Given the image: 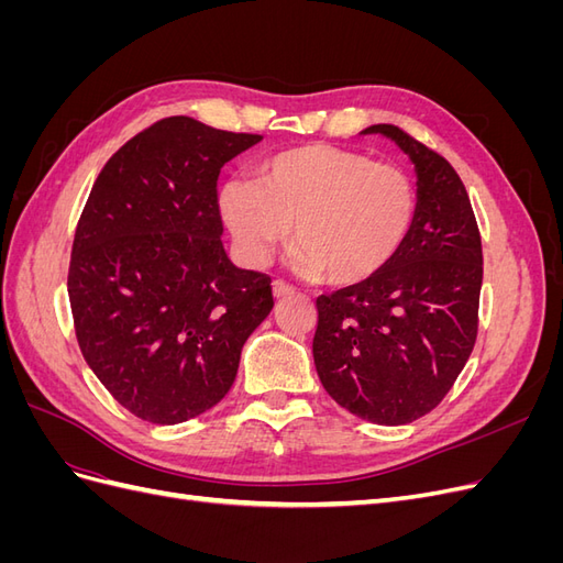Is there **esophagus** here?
<instances>
[{
  "label": "esophagus",
  "mask_w": 563,
  "mask_h": 563,
  "mask_svg": "<svg viewBox=\"0 0 563 563\" xmlns=\"http://www.w3.org/2000/svg\"><path fill=\"white\" fill-rule=\"evenodd\" d=\"M272 294H275V298H288V296L296 294V288L291 284L277 279L275 284H272Z\"/></svg>",
  "instance_id": "1"
}]
</instances>
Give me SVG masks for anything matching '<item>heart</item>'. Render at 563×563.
<instances>
[{
	"label": "heart",
	"instance_id": "1",
	"mask_svg": "<svg viewBox=\"0 0 563 563\" xmlns=\"http://www.w3.org/2000/svg\"><path fill=\"white\" fill-rule=\"evenodd\" d=\"M220 211L249 265H263L291 230L302 269L352 286L380 275L401 251L416 187L404 168L364 152L302 145L265 159L255 180L225 185Z\"/></svg>",
	"mask_w": 563,
	"mask_h": 563
}]
</instances>
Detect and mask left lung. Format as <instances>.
I'll return each mask as SVG.
<instances>
[{
    "mask_svg": "<svg viewBox=\"0 0 563 563\" xmlns=\"http://www.w3.org/2000/svg\"><path fill=\"white\" fill-rule=\"evenodd\" d=\"M362 133L387 135L416 164L413 228L380 275L317 298L312 354L323 389L350 413L406 424L441 404L474 350L482 234L444 157L399 126Z\"/></svg>",
    "mask_w": 563,
    "mask_h": 563,
    "instance_id": "obj_1",
    "label": "left lung"
}]
</instances>
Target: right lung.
<instances>
[{
	"label": "right lung",
	"mask_w": 563,
	"mask_h": 563,
	"mask_svg": "<svg viewBox=\"0 0 563 563\" xmlns=\"http://www.w3.org/2000/svg\"><path fill=\"white\" fill-rule=\"evenodd\" d=\"M263 139L159 119L98 174L75 230L67 296L84 360L135 418L176 424L223 399L272 279L220 242L218 176Z\"/></svg>",
	"instance_id": "obj_1"
}]
</instances>
